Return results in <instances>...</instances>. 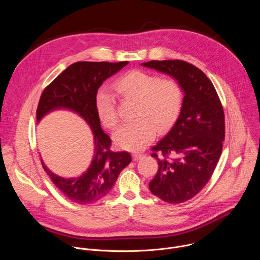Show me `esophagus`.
Listing matches in <instances>:
<instances>
[{"instance_id":"1","label":"esophagus","mask_w":260,"mask_h":260,"mask_svg":"<svg viewBox=\"0 0 260 260\" xmlns=\"http://www.w3.org/2000/svg\"><path fill=\"white\" fill-rule=\"evenodd\" d=\"M143 156H144V154L139 153V152H135V153L133 154V157H134L135 160H139V159H141Z\"/></svg>"}]
</instances>
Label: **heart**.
<instances>
[{"label": "heart", "mask_w": 260, "mask_h": 260, "mask_svg": "<svg viewBox=\"0 0 260 260\" xmlns=\"http://www.w3.org/2000/svg\"><path fill=\"white\" fill-rule=\"evenodd\" d=\"M115 91L123 99L138 103L137 121L119 126L114 133L115 144L129 151H141L149 144L156 131L168 132L178 119L183 105V91L173 79L159 77L143 71H132L114 84ZM95 110L101 122L113 128L118 122L114 95L101 89L95 95Z\"/></svg>", "instance_id": "heart-1"}]
</instances>
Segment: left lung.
<instances>
[{
    "mask_svg": "<svg viewBox=\"0 0 260 260\" xmlns=\"http://www.w3.org/2000/svg\"><path fill=\"white\" fill-rule=\"evenodd\" d=\"M141 64L173 77L184 93L178 119L152 148L158 170L149 183L154 196L180 204L203 189L217 166L225 134L223 108L213 83L193 64L179 59Z\"/></svg>",
    "mask_w": 260,
    "mask_h": 260,
    "instance_id": "1",
    "label": "left lung"
}]
</instances>
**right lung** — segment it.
<instances>
[{
    "label": "right lung",
    "instance_id": "add662e5",
    "mask_svg": "<svg viewBox=\"0 0 260 260\" xmlns=\"http://www.w3.org/2000/svg\"><path fill=\"white\" fill-rule=\"evenodd\" d=\"M128 61H78L69 66L44 89L38 108L37 122L56 110H68L81 117L93 136V153L88 169L75 178H63L51 172L42 161L60 192L73 203L92 204L112 189L120 172L129 165L128 152L110 150L111 139L101 127L95 110V95L105 80L113 76Z\"/></svg>",
    "mask_w": 260,
    "mask_h": 260
}]
</instances>
